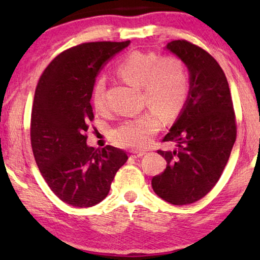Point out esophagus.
Wrapping results in <instances>:
<instances>
[{
    "mask_svg": "<svg viewBox=\"0 0 260 260\" xmlns=\"http://www.w3.org/2000/svg\"><path fill=\"white\" fill-rule=\"evenodd\" d=\"M131 153H132V157H134V158H139V157H142L146 155V152L144 151H131Z\"/></svg>",
    "mask_w": 260,
    "mask_h": 260,
    "instance_id": "obj_1",
    "label": "esophagus"
}]
</instances>
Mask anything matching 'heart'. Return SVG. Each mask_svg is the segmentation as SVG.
Here are the masks:
<instances>
[{"instance_id": "b5f03b06", "label": "heart", "mask_w": 260, "mask_h": 260, "mask_svg": "<svg viewBox=\"0 0 260 260\" xmlns=\"http://www.w3.org/2000/svg\"><path fill=\"white\" fill-rule=\"evenodd\" d=\"M117 73L129 85L142 88L143 103L171 120L181 111L188 96V77L182 61L175 57H160L155 52L133 51L117 68ZM93 103L99 112L107 110L105 81L100 79L93 89ZM146 112L129 119L113 132L118 146L146 148L160 127V118Z\"/></svg>"}]
</instances>
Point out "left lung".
<instances>
[{
  "label": "left lung",
  "mask_w": 260,
  "mask_h": 260,
  "mask_svg": "<svg viewBox=\"0 0 260 260\" xmlns=\"http://www.w3.org/2000/svg\"><path fill=\"white\" fill-rule=\"evenodd\" d=\"M186 65L189 91L177 120L165 135L173 150L158 153L167 161L151 186L161 200L174 205L204 197L221 175L236 140L231 90L222 69L209 52L184 40L165 46Z\"/></svg>",
  "instance_id": "8db88e82"
}]
</instances>
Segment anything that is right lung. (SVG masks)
Segmentation results:
<instances>
[{
    "label": "right lung",
    "mask_w": 260,
    "mask_h": 260,
    "mask_svg": "<svg viewBox=\"0 0 260 260\" xmlns=\"http://www.w3.org/2000/svg\"><path fill=\"white\" fill-rule=\"evenodd\" d=\"M129 43L90 42L61 52L35 89L30 119L35 161L55 195L76 208L102 202L128 159L124 150L112 146L89 147L85 133L94 119L90 99L96 77Z\"/></svg>",
    "instance_id": "right-lung-1"
}]
</instances>
